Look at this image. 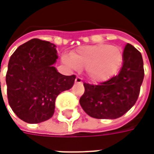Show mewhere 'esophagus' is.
Here are the masks:
<instances>
[{
	"instance_id": "34e87169",
	"label": "esophagus",
	"mask_w": 154,
	"mask_h": 154,
	"mask_svg": "<svg viewBox=\"0 0 154 154\" xmlns=\"http://www.w3.org/2000/svg\"><path fill=\"white\" fill-rule=\"evenodd\" d=\"M75 83H82V78L79 77H76L75 79Z\"/></svg>"
}]
</instances>
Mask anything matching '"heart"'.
I'll return each mask as SVG.
<instances>
[{"label": "heart", "mask_w": 154, "mask_h": 154, "mask_svg": "<svg viewBox=\"0 0 154 154\" xmlns=\"http://www.w3.org/2000/svg\"><path fill=\"white\" fill-rule=\"evenodd\" d=\"M124 59L123 51L118 46L100 44L83 46L71 54L63 55L64 64L73 70L86 68L87 77L94 82L110 79L118 72Z\"/></svg>", "instance_id": "obj_1"}]
</instances>
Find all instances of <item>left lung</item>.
<instances>
[{
  "label": "left lung",
  "instance_id": "obj_1",
  "mask_svg": "<svg viewBox=\"0 0 154 154\" xmlns=\"http://www.w3.org/2000/svg\"><path fill=\"white\" fill-rule=\"evenodd\" d=\"M118 75L99 85L84 83L85 92L80 105L86 113L96 119H117L135 104L142 85L144 70L140 52L126 44Z\"/></svg>",
  "mask_w": 154,
  "mask_h": 154
}]
</instances>
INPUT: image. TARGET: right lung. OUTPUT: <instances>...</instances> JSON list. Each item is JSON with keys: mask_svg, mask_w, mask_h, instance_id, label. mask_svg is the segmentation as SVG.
<instances>
[{"mask_svg": "<svg viewBox=\"0 0 154 154\" xmlns=\"http://www.w3.org/2000/svg\"><path fill=\"white\" fill-rule=\"evenodd\" d=\"M57 54L55 44L33 38L18 47L9 60L5 77L9 105L25 122L50 119L57 96L73 86L75 75L64 76L54 67Z\"/></svg>", "mask_w": 154, "mask_h": 154, "instance_id": "1", "label": "right lung"}]
</instances>
